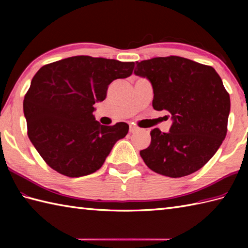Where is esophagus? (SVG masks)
<instances>
[{"mask_svg": "<svg viewBox=\"0 0 248 248\" xmlns=\"http://www.w3.org/2000/svg\"><path fill=\"white\" fill-rule=\"evenodd\" d=\"M129 131H130V133H135L136 131H139V128L136 127V125H134V124H130Z\"/></svg>", "mask_w": 248, "mask_h": 248, "instance_id": "obj_1", "label": "esophagus"}]
</instances>
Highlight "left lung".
<instances>
[{"mask_svg": "<svg viewBox=\"0 0 248 248\" xmlns=\"http://www.w3.org/2000/svg\"><path fill=\"white\" fill-rule=\"evenodd\" d=\"M136 76L154 88L152 107L171 115L170 132L155 128L140 155L151 170L180 178L200 170L227 134L230 97L211 66L180 56L136 62Z\"/></svg>", "mask_w": 248, "mask_h": 248, "instance_id": "obj_1", "label": "left lung"}]
</instances>
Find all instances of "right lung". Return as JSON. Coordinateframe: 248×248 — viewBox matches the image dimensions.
Listing matches in <instances>:
<instances>
[{"mask_svg": "<svg viewBox=\"0 0 248 248\" xmlns=\"http://www.w3.org/2000/svg\"><path fill=\"white\" fill-rule=\"evenodd\" d=\"M133 62L72 56L41 67L23 101L29 139L45 162L62 175L77 178L97 171L116 141L129 131L125 123L102 125L93 104L108 85L132 75Z\"/></svg>", "mask_w": 248, "mask_h": 248, "instance_id": "add662e5", "label": "right lung"}]
</instances>
